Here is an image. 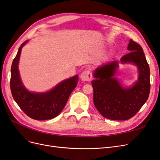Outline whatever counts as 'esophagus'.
Returning a JSON list of instances; mask_svg holds the SVG:
<instances>
[{"mask_svg":"<svg viewBox=\"0 0 160 160\" xmlns=\"http://www.w3.org/2000/svg\"><path fill=\"white\" fill-rule=\"evenodd\" d=\"M80 77H81V79L82 81H89L92 79V75H91L90 71L85 70L83 72H82Z\"/></svg>","mask_w":160,"mask_h":160,"instance_id":"1","label":"esophagus"}]
</instances>
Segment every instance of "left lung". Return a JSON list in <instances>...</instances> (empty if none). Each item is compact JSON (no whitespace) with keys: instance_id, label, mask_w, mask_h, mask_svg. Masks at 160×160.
<instances>
[{"instance_id":"8db88e82","label":"left lung","mask_w":160,"mask_h":160,"mask_svg":"<svg viewBox=\"0 0 160 160\" xmlns=\"http://www.w3.org/2000/svg\"><path fill=\"white\" fill-rule=\"evenodd\" d=\"M128 50L119 61L104 64L93 72L91 81L93 103L104 118L112 120H127L136 114L146 102L150 92V70L143 50L130 39ZM132 63L138 67V79L131 87L125 88L114 75L118 62Z\"/></svg>"}]
</instances>
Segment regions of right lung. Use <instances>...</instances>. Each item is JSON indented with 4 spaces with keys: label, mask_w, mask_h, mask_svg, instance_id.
I'll return each instance as SVG.
<instances>
[{
    "label": "right lung",
    "mask_w": 160,
    "mask_h": 160,
    "mask_svg": "<svg viewBox=\"0 0 160 160\" xmlns=\"http://www.w3.org/2000/svg\"><path fill=\"white\" fill-rule=\"evenodd\" d=\"M20 46L11 69V90L13 99L28 117L36 120H47L56 118L64 108L72 91L79 80V76L61 81L49 91L36 93L28 91L21 81L18 71V62L23 46Z\"/></svg>",
    "instance_id": "add662e5"
}]
</instances>
